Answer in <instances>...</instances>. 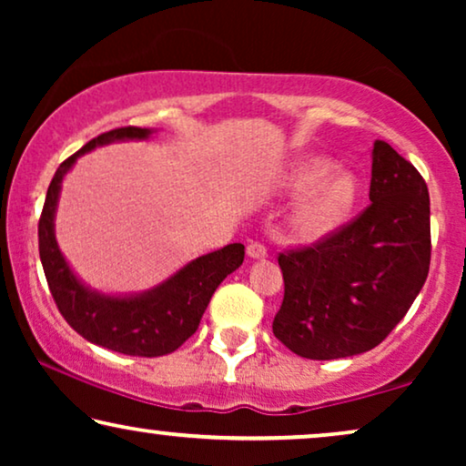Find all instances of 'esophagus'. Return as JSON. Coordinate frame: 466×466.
Listing matches in <instances>:
<instances>
[{
    "instance_id": "obj_1",
    "label": "esophagus",
    "mask_w": 466,
    "mask_h": 466,
    "mask_svg": "<svg viewBox=\"0 0 466 466\" xmlns=\"http://www.w3.org/2000/svg\"><path fill=\"white\" fill-rule=\"evenodd\" d=\"M246 252H248V257L254 258V260H260V258L267 257V248L263 244H250V246H248Z\"/></svg>"
}]
</instances>
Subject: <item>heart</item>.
<instances>
[{"mask_svg":"<svg viewBox=\"0 0 466 466\" xmlns=\"http://www.w3.org/2000/svg\"><path fill=\"white\" fill-rule=\"evenodd\" d=\"M333 161L324 157L303 158L286 171L282 190L301 197L290 214V228L305 241L320 239L335 231L359 199V180L350 171H333Z\"/></svg>","mask_w":466,"mask_h":466,"instance_id":"obj_1","label":"heart"}]
</instances>
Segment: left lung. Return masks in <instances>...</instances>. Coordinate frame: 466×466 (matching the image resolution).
<instances>
[{
    "label": "left lung",
    "instance_id": "8db88e82",
    "mask_svg": "<svg viewBox=\"0 0 466 466\" xmlns=\"http://www.w3.org/2000/svg\"><path fill=\"white\" fill-rule=\"evenodd\" d=\"M371 158V206L322 244L278 258L284 301L273 335L303 359H348L380 346L429 276L426 182L381 139Z\"/></svg>",
    "mask_w": 466,
    "mask_h": 466
}]
</instances>
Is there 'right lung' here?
I'll return each instance as SVG.
<instances>
[{
  "label": "right lung",
  "instance_id": "obj_1",
  "mask_svg": "<svg viewBox=\"0 0 466 466\" xmlns=\"http://www.w3.org/2000/svg\"><path fill=\"white\" fill-rule=\"evenodd\" d=\"M155 129L123 127L101 133L63 161L50 182L37 225L40 260L56 308L69 327L95 346L129 356H165L182 346L199 327L214 290L244 263V244H228L188 260L161 284L142 292H101L88 286L63 257L55 235L61 187L69 169L86 152L116 142H146Z\"/></svg>",
  "mask_w": 466,
  "mask_h": 466
}]
</instances>
